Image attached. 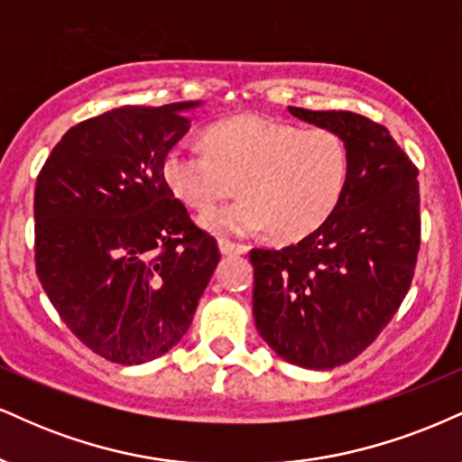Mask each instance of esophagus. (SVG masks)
Wrapping results in <instances>:
<instances>
[{
    "instance_id": "34e87169",
    "label": "esophagus",
    "mask_w": 462,
    "mask_h": 462,
    "mask_svg": "<svg viewBox=\"0 0 462 462\" xmlns=\"http://www.w3.org/2000/svg\"><path fill=\"white\" fill-rule=\"evenodd\" d=\"M218 248L222 254H244L248 251V246H244V244H236L229 240H218Z\"/></svg>"
}]
</instances>
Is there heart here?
Returning <instances> with one entry per match:
<instances>
[{"label":"heart","mask_w":462,"mask_h":462,"mask_svg":"<svg viewBox=\"0 0 462 462\" xmlns=\"http://www.w3.org/2000/svg\"><path fill=\"white\" fill-rule=\"evenodd\" d=\"M171 192L205 211L236 192L244 199L200 216L218 236H251L270 225L300 240L337 211L350 183V149L328 127L302 129L274 118L233 116L205 132V146L175 144L162 162Z\"/></svg>","instance_id":"obj_1"}]
</instances>
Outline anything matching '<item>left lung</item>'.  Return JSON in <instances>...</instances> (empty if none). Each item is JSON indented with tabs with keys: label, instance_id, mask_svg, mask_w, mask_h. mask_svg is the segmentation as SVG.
<instances>
[{
	"label": "left lung",
	"instance_id": "1",
	"mask_svg": "<svg viewBox=\"0 0 462 462\" xmlns=\"http://www.w3.org/2000/svg\"><path fill=\"white\" fill-rule=\"evenodd\" d=\"M290 112L344 135L350 183L318 231L281 251L253 248V316L281 359L333 370L381 335L409 291L421 237L420 183L383 125L355 112Z\"/></svg>",
	"mask_w": 462,
	"mask_h": 462
}]
</instances>
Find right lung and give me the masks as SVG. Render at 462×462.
<instances>
[{
	"mask_svg": "<svg viewBox=\"0 0 462 462\" xmlns=\"http://www.w3.org/2000/svg\"><path fill=\"white\" fill-rule=\"evenodd\" d=\"M200 101L123 106L70 127L36 179L34 259L70 333L121 365L181 341L220 262L162 172Z\"/></svg>",
	"mask_w": 462,
	"mask_h": 462,
	"instance_id": "obj_1",
	"label": "right lung"
}]
</instances>
